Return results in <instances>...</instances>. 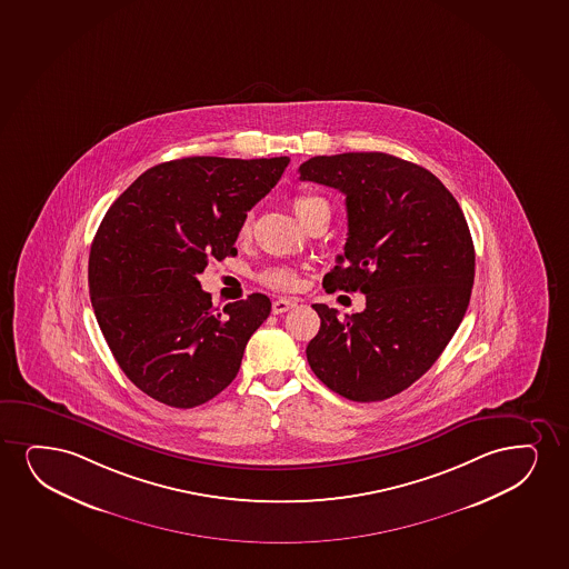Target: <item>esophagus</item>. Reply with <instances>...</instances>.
<instances>
[{"label": "esophagus", "mask_w": 569, "mask_h": 569, "mask_svg": "<svg viewBox=\"0 0 569 569\" xmlns=\"http://www.w3.org/2000/svg\"><path fill=\"white\" fill-rule=\"evenodd\" d=\"M296 300H292V298H277L273 302V310L274 316H281V313H284V311L292 310L296 306Z\"/></svg>", "instance_id": "34e87169"}]
</instances>
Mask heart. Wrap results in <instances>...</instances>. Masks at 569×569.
Wrapping results in <instances>:
<instances>
[{
	"label": "heart",
	"instance_id": "obj_1",
	"mask_svg": "<svg viewBox=\"0 0 569 569\" xmlns=\"http://www.w3.org/2000/svg\"><path fill=\"white\" fill-rule=\"evenodd\" d=\"M323 206H327V202H325L323 198H319V196L300 194L296 196L295 200H292V209H295L296 216H298L302 223L310 219L311 213L317 208H323ZM250 229H252V216L248 213L242 219V223H240V237H248ZM259 281L266 282L269 287L282 288L284 290V288L296 287L298 274L290 267H267L266 271H261V274H259Z\"/></svg>",
	"mask_w": 569,
	"mask_h": 569
}]
</instances>
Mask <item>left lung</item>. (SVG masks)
<instances>
[{"label":"left lung","mask_w":569,"mask_h":569,"mask_svg":"<svg viewBox=\"0 0 569 569\" xmlns=\"http://www.w3.org/2000/svg\"><path fill=\"white\" fill-rule=\"evenodd\" d=\"M298 171L346 196L345 253L325 290L366 295V310L345 319L313 303L321 327L306 348L311 371L353 402L387 400L431 369L466 316L468 221L431 171L382 151L317 156Z\"/></svg>","instance_id":"8db88e82"}]
</instances>
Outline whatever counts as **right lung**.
<instances>
[{
    "instance_id": "1",
    "label": "right lung",
    "mask_w": 569,
    "mask_h": 569,
    "mask_svg": "<svg viewBox=\"0 0 569 569\" xmlns=\"http://www.w3.org/2000/svg\"><path fill=\"white\" fill-rule=\"evenodd\" d=\"M288 158L196 156L151 167L101 221L88 284L103 339L130 381L171 408H196L237 377L271 313L266 295L217 311L198 274L234 256L240 223Z\"/></svg>"
}]
</instances>
